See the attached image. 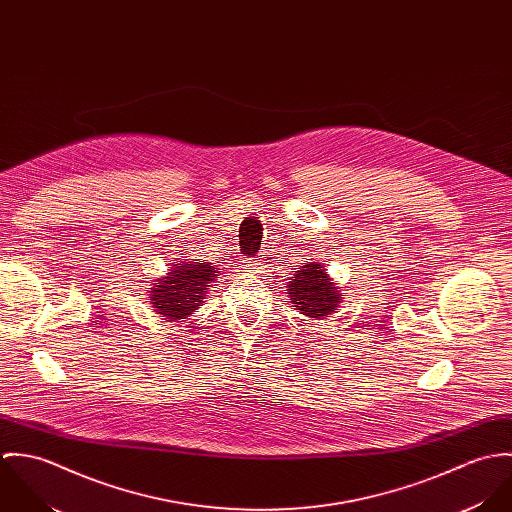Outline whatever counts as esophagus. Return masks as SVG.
<instances>
[{
	"label": "esophagus",
	"instance_id": "esophagus-1",
	"mask_svg": "<svg viewBox=\"0 0 512 512\" xmlns=\"http://www.w3.org/2000/svg\"><path fill=\"white\" fill-rule=\"evenodd\" d=\"M244 266H246L248 270H252V272H258L260 266H262V260H260V258H250V260H244Z\"/></svg>",
	"mask_w": 512,
	"mask_h": 512
}]
</instances>
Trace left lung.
<instances>
[{
  "label": "left lung",
  "instance_id": "left-lung-1",
  "mask_svg": "<svg viewBox=\"0 0 512 512\" xmlns=\"http://www.w3.org/2000/svg\"><path fill=\"white\" fill-rule=\"evenodd\" d=\"M286 288L292 307L317 321L335 315L343 303L341 290L335 286L321 262H307L299 266Z\"/></svg>",
  "mask_w": 512,
  "mask_h": 512
}]
</instances>
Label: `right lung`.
Here are the masks:
<instances>
[{"instance_id":"right-lung-1","label":"right lung","mask_w":512,"mask_h":512,"mask_svg":"<svg viewBox=\"0 0 512 512\" xmlns=\"http://www.w3.org/2000/svg\"><path fill=\"white\" fill-rule=\"evenodd\" d=\"M217 276L219 270L209 262H177L147 288L149 303L165 321L189 319L205 303Z\"/></svg>"}]
</instances>
